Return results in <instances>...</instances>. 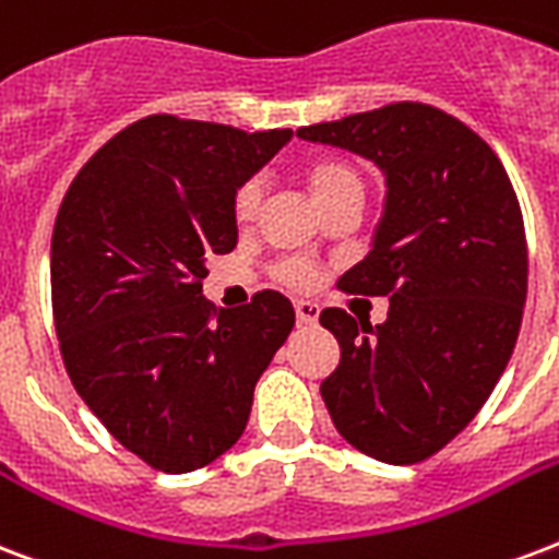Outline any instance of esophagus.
I'll return each mask as SVG.
<instances>
[{
	"label": "esophagus",
	"instance_id": "34e87169",
	"mask_svg": "<svg viewBox=\"0 0 559 559\" xmlns=\"http://www.w3.org/2000/svg\"><path fill=\"white\" fill-rule=\"evenodd\" d=\"M296 319L301 325H317L319 305H313V301H296Z\"/></svg>",
	"mask_w": 559,
	"mask_h": 559
}]
</instances>
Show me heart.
I'll return each instance as SVG.
<instances>
[{
    "label": "heart",
    "mask_w": 559,
    "mask_h": 559,
    "mask_svg": "<svg viewBox=\"0 0 559 559\" xmlns=\"http://www.w3.org/2000/svg\"><path fill=\"white\" fill-rule=\"evenodd\" d=\"M305 185H308L310 195L317 199L319 207H328V204L340 202V199H348V195H360L364 199V176L352 160L346 157H317L305 166ZM263 202V185L258 178H249L246 185L237 190L234 195V216L240 223H249L254 219V213ZM310 270L305 266H287L284 270V281L296 284V287H308L310 284Z\"/></svg>",
    "instance_id": "b5f03b06"
}]
</instances>
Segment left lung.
<instances>
[{"mask_svg":"<svg viewBox=\"0 0 559 559\" xmlns=\"http://www.w3.org/2000/svg\"><path fill=\"white\" fill-rule=\"evenodd\" d=\"M296 134L372 160L386 187L369 254L340 287L390 296V313L369 325L322 310L340 343V366L322 381L325 407L357 451L419 463L475 419L513 355L527 296L519 199L496 152L421 102Z\"/></svg>","mask_w":559,"mask_h":559,"instance_id":"8db88e82","label":"left lung"}]
</instances>
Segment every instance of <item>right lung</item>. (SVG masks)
Returning a JSON list of instances; mask_svg holds the SVG:
<instances>
[{"label":"right lung","instance_id":"right-lung-1","mask_svg":"<svg viewBox=\"0 0 559 559\" xmlns=\"http://www.w3.org/2000/svg\"><path fill=\"white\" fill-rule=\"evenodd\" d=\"M289 138L138 119L84 164L55 219L52 313L72 386L169 475L240 440L254 386L296 325L272 289L219 313L202 296L207 258L237 246L234 195Z\"/></svg>","mask_w":559,"mask_h":559}]
</instances>
